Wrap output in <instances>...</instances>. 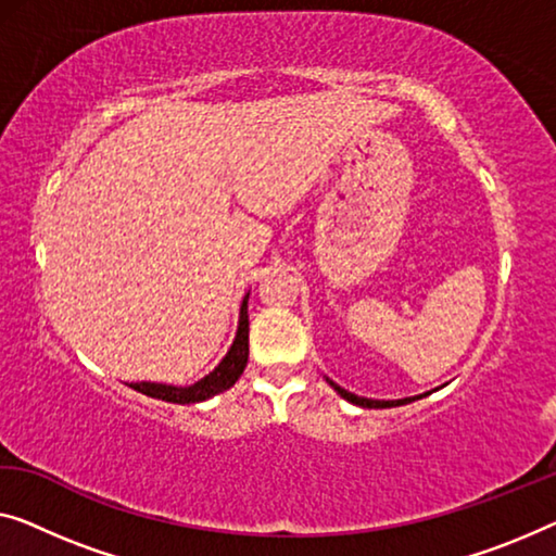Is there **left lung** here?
<instances>
[{
  "label": "left lung",
  "instance_id": "1",
  "mask_svg": "<svg viewBox=\"0 0 556 556\" xmlns=\"http://www.w3.org/2000/svg\"><path fill=\"white\" fill-rule=\"evenodd\" d=\"M331 387L337 389L339 394L344 396L346 402H352V404H357V407H367V409H387V407H400V404H409V402H414V400H419V396H407V400H392V402H384V400H367V396H357V394H352V392H346V389H342L339 384H334V382H329Z\"/></svg>",
  "mask_w": 556,
  "mask_h": 556
}]
</instances>
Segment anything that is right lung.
<instances>
[{"mask_svg": "<svg viewBox=\"0 0 556 556\" xmlns=\"http://www.w3.org/2000/svg\"><path fill=\"white\" fill-rule=\"evenodd\" d=\"M247 300H250V294L244 296L242 306H239L237 337L229 346L227 357L222 359L219 367L210 371L204 379H199V382H194L192 387H172V384H156V382H137L129 387L147 396H154V400L172 402V404L204 402L210 400V396L235 387V382L242 377V371L247 367V359H250V314H247Z\"/></svg>", "mask_w": 556, "mask_h": 556, "instance_id": "right-lung-1", "label": "right lung"}]
</instances>
